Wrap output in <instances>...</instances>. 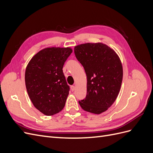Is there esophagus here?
Masks as SVG:
<instances>
[{"mask_svg":"<svg viewBox=\"0 0 153 153\" xmlns=\"http://www.w3.org/2000/svg\"><path fill=\"white\" fill-rule=\"evenodd\" d=\"M75 86H74V85H72L71 87V91H75Z\"/></svg>","mask_w":153,"mask_h":153,"instance_id":"34e87169","label":"esophagus"}]
</instances>
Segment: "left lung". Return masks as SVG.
<instances>
[{"label": "left lung", "mask_w": 153, "mask_h": 153, "mask_svg": "<svg viewBox=\"0 0 153 153\" xmlns=\"http://www.w3.org/2000/svg\"><path fill=\"white\" fill-rule=\"evenodd\" d=\"M74 51L87 76L86 98L78 103L86 112L100 114L112 106L121 89V59L112 48L102 43L80 44Z\"/></svg>", "instance_id": "left-lung-1"}]
</instances>
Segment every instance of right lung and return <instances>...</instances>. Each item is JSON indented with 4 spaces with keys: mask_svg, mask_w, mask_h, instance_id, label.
Instances as JSON below:
<instances>
[{
    "mask_svg": "<svg viewBox=\"0 0 153 153\" xmlns=\"http://www.w3.org/2000/svg\"><path fill=\"white\" fill-rule=\"evenodd\" d=\"M71 47H47L30 60L25 72L27 93L35 108L48 115L63 109L69 94L62 71L64 62L72 53Z\"/></svg>",
    "mask_w": 153,
    "mask_h": 153,
    "instance_id": "1",
    "label": "right lung"
}]
</instances>
